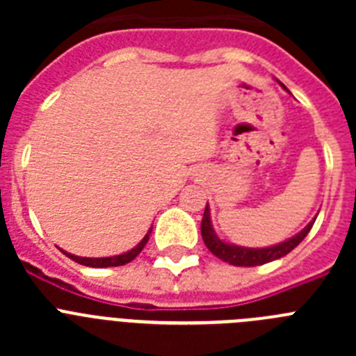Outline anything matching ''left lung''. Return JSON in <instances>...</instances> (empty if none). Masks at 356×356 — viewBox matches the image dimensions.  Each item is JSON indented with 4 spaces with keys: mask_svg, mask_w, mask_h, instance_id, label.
<instances>
[{
    "mask_svg": "<svg viewBox=\"0 0 356 356\" xmlns=\"http://www.w3.org/2000/svg\"><path fill=\"white\" fill-rule=\"evenodd\" d=\"M314 222H316V217L312 221L308 222L300 234L294 235L292 238L285 242H280L276 246L269 248H242V246H234V244H226L221 238L213 234L212 222H210V209L209 203L205 207V213H203V219H201V237L205 241V246L216 254L217 259H221L222 262H228L232 266L238 267H254L262 266V264L273 262L276 259H282L287 253H291L301 241L308 235V232L312 229Z\"/></svg>",
    "mask_w": 356,
    "mask_h": 356,
    "instance_id": "1",
    "label": "left lung"
}]
</instances>
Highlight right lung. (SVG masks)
I'll use <instances>...</instances> for the list:
<instances>
[{"mask_svg":"<svg viewBox=\"0 0 356 356\" xmlns=\"http://www.w3.org/2000/svg\"><path fill=\"white\" fill-rule=\"evenodd\" d=\"M153 229V228H151ZM151 229L147 232L146 237L143 238V241L137 244V246L134 248V250H130L128 253H122V254H118V257H106V259H85V257H76V254H71V253H65V257H69L71 260H74V262L81 264V266H87V267H118V266H124V264L131 262V260L137 257V254L140 253V251L144 250V246L147 244V241H149V234Z\"/></svg>","mask_w":356,"mask_h":356,"instance_id":"1","label":"right lung"}]
</instances>
